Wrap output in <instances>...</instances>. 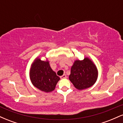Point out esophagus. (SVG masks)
<instances>
[{"label":"esophagus","mask_w":123,"mask_h":123,"mask_svg":"<svg viewBox=\"0 0 123 123\" xmlns=\"http://www.w3.org/2000/svg\"><path fill=\"white\" fill-rule=\"evenodd\" d=\"M66 77H67V76H66V74H63L62 76H61L60 77V78L61 79H66Z\"/></svg>","instance_id":"obj_1"}]
</instances>
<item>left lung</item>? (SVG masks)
<instances>
[{
  "label": "left lung",
  "mask_w": 123,
  "mask_h": 123,
  "mask_svg": "<svg viewBox=\"0 0 123 123\" xmlns=\"http://www.w3.org/2000/svg\"><path fill=\"white\" fill-rule=\"evenodd\" d=\"M98 74L95 65L86 57L83 60L74 61L69 79L75 88L82 90L94 85L98 78Z\"/></svg>",
  "instance_id": "left-lung-1"
}]
</instances>
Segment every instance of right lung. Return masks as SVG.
Here are the masks:
<instances>
[{"mask_svg": "<svg viewBox=\"0 0 123 123\" xmlns=\"http://www.w3.org/2000/svg\"><path fill=\"white\" fill-rule=\"evenodd\" d=\"M29 76L33 85L46 92L53 91L60 79L51 68L49 61H44L39 58L32 63Z\"/></svg>", "mask_w": 123, "mask_h": 123, "instance_id": "right-lung-1", "label": "right lung"}]
</instances>
